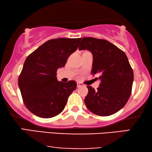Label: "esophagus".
<instances>
[{
    "instance_id": "obj_1",
    "label": "esophagus",
    "mask_w": 152,
    "mask_h": 152,
    "mask_svg": "<svg viewBox=\"0 0 152 152\" xmlns=\"http://www.w3.org/2000/svg\"><path fill=\"white\" fill-rule=\"evenodd\" d=\"M77 86L78 87H81V86H83V84L82 83H81V82H77Z\"/></svg>"
}]
</instances>
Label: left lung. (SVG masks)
Here are the masks:
<instances>
[{
    "label": "left lung",
    "mask_w": 152,
    "mask_h": 152,
    "mask_svg": "<svg viewBox=\"0 0 152 152\" xmlns=\"http://www.w3.org/2000/svg\"><path fill=\"white\" fill-rule=\"evenodd\" d=\"M79 50L92 53L91 73L99 75L101 82L97 90L87 86L86 107L100 116L117 113L127 102L134 82V72L125 53L109 41L93 37L83 38Z\"/></svg>",
    "instance_id": "1"
}]
</instances>
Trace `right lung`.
<instances>
[{
    "label": "right lung",
    "instance_id": "add662e5",
    "mask_svg": "<svg viewBox=\"0 0 152 152\" xmlns=\"http://www.w3.org/2000/svg\"><path fill=\"white\" fill-rule=\"evenodd\" d=\"M81 39H51L27 57L18 77V87L25 105L33 114L50 118L65 108L77 83L72 80L66 83L58 81L57 70L66 65Z\"/></svg>",
    "mask_w": 152,
    "mask_h": 152
}]
</instances>
